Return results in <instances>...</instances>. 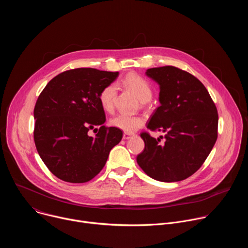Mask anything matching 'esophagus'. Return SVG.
<instances>
[{"mask_svg": "<svg viewBox=\"0 0 248 248\" xmlns=\"http://www.w3.org/2000/svg\"><path fill=\"white\" fill-rule=\"evenodd\" d=\"M131 136H132V134H131V133L124 132V135H123V138H124V139H129Z\"/></svg>", "mask_w": 248, "mask_h": 248, "instance_id": "obj_1", "label": "esophagus"}]
</instances>
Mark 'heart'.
I'll return each mask as SVG.
<instances>
[{"label": "heart", "instance_id": "1", "mask_svg": "<svg viewBox=\"0 0 248 248\" xmlns=\"http://www.w3.org/2000/svg\"><path fill=\"white\" fill-rule=\"evenodd\" d=\"M124 84L129 88L141 102H147L152 97V89L148 81L135 74L126 76L124 80ZM117 94V86L115 84H109L105 86L99 94V102L102 108L111 112L114 108L115 98ZM112 126L119 128L124 132H134L144 124V119L139 116H129L126 114H119L113 117L110 121Z\"/></svg>", "mask_w": 248, "mask_h": 248}]
</instances>
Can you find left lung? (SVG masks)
<instances>
[{
	"mask_svg": "<svg viewBox=\"0 0 248 248\" xmlns=\"http://www.w3.org/2000/svg\"><path fill=\"white\" fill-rule=\"evenodd\" d=\"M145 74L160 87V106L147 128L166 134L163 143L147 132L140 134L145 147L137 164L156 181H184L202 166L216 142L217 108L205 86L185 70L167 65Z\"/></svg>",
	"mask_w": 248,
	"mask_h": 248,
	"instance_id": "left-lung-1",
	"label": "left lung"
}]
</instances>
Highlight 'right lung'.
Listing matches in <instances>:
<instances>
[{
	"label": "right lung",
	"instance_id": "add662e5",
	"mask_svg": "<svg viewBox=\"0 0 248 248\" xmlns=\"http://www.w3.org/2000/svg\"><path fill=\"white\" fill-rule=\"evenodd\" d=\"M119 73L90 67L66 70L55 77L39 95L34 108V141L39 156L63 182H89L104 168L123 131L106 127L101 90ZM99 126V130L95 127ZM90 129L97 130L89 137Z\"/></svg>",
	"mask_w": 248,
	"mask_h": 248
}]
</instances>
